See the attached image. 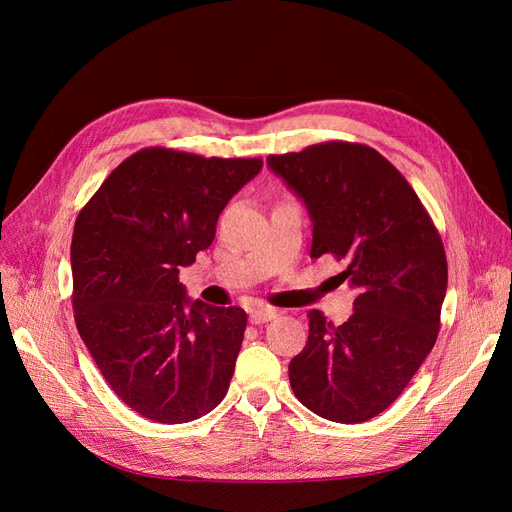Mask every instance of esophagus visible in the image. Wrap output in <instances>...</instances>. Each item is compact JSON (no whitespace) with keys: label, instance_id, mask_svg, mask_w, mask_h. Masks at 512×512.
I'll use <instances>...</instances> for the list:
<instances>
[{"label":"esophagus","instance_id":"34e87169","mask_svg":"<svg viewBox=\"0 0 512 512\" xmlns=\"http://www.w3.org/2000/svg\"><path fill=\"white\" fill-rule=\"evenodd\" d=\"M277 316V312L273 307H254L250 309V322L252 324H262V322H269Z\"/></svg>","mask_w":512,"mask_h":512}]
</instances>
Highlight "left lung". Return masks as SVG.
I'll use <instances>...</instances> for the list:
<instances>
[{
  "mask_svg": "<svg viewBox=\"0 0 512 512\" xmlns=\"http://www.w3.org/2000/svg\"><path fill=\"white\" fill-rule=\"evenodd\" d=\"M267 166L307 209L312 258L344 262L337 280L356 290L339 327L309 312L290 386L327 421H369L404 393L436 344L448 284L442 239L404 175L367 145H314L269 156Z\"/></svg>",
  "mask_w": 512,
  "mask_h": 512,
  "instance_id": "obj_1",
  "label": "left lung"
}]
</instances>
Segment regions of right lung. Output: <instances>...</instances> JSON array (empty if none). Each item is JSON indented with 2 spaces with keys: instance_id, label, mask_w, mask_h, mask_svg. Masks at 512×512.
Wrapping results in <instances>:
<instances>
[{
  "instance_id": "right-lung-1",
  "label": "right lung",
  "mask_w": 512,
  "mask_h": 512,
  "mask_svg": "<svg viewBox=\"0 0 512 512\" xmlns=\"http://www.w3.org/2000/svg\"><path fill=\"white\" fill-rule=\"evenodd\" d=\"M260 170L256 158L143 149L76 218V329L115 395L151 421L190 423L228 391L247 314L192 301L179 269L213 243L228 200Z\"/></svg>"
}]
</instances>
